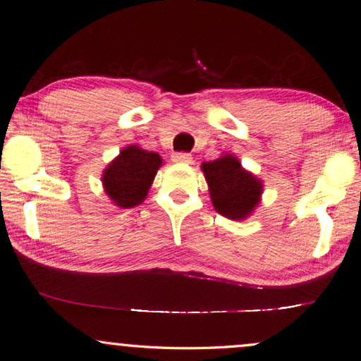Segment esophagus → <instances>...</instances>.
<instances>
[{"label":"esophagus","instance_id":"1","mask_svg":"<svg viewBox=\"0 0 361 361\" xmlns=\"http://www.w3.org/2000/svg\"><path fill=\"white\" fill-rule=\"evenodd\" d=\"M192 155L190 153H185V152H177V153H173V161H177V163H192Z\"/></svg>","mask_w":361,"mask_h":361}]
</instances>
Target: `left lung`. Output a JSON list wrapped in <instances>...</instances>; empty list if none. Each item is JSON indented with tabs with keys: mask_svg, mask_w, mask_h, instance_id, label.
Segmentation results:
<instances>
[{
	"mask_svg": "<svg viewBox=\"0 0 361 361\" xmlns=\"http://www.w3.org/2000/svg\"><path fill=\"white\" fill-rule=\"evenodd\" d=\"M202 169L209 185L211 202L219 214L228 219H245L256 208L262 193V184L241 168L232 155L216 161L203 163Z\"/></svg>",
	"mask_w": 361,
	"mask_h": 361,
	"instance_id": "1",
	"label": "left lung"
}]
</instances>
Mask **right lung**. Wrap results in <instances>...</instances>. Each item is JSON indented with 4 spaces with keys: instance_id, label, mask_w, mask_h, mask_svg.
<instances>
[{
    "instance_id": "right-lung-1",
    "label": "right lung",
    "mask_w": 361,
    "mask_h": 361,
    "mask_svg": "<svg viewBox=\"0 0 361 361\" xmlns=\"http://www.w3.org/2000/svg\"><path fill=\"white\" fill-rule=\"evenodd\" d=\"M161 158L137 145H129L104 171V187L109 197L121 208H133L147 197Z\"/></svg>"
}]
</instances>
